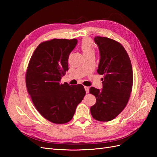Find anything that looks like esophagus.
I'll list each match as a JSON object with an SVG mask.
<instances>
[{"label":"esophagus","instance_id":"esophagus-1","mask_svg":"<svg viewBox=\"0 0 157 157\" xmlns=\"http://www.w3.org/2000/svg\"><path fill=\"white\" fill-rule=\"evenodd\" d=\"M84 87L85 90H86V93H88V92H89V87H88V86H84Z\"/></svg>","mask_w":157,"mask_h":157}]
</instances>
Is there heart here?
<instances>
[{
	"label": "heart",
	"instance_id": "1",
	"mask_svg": "<svg viewBox=\"0 0 157 157\" xmlns=\"http://www.w3.org/2000/svg\"><path fill=\"white\" fill-rule=\"evenodd\" d=\"M84 56H86L88 55L95 54V48L93 42L90 39H84L80 45Z\"/></svg>",
	"mask_w": 157,
	"mask_h": 157
}]
</instances>
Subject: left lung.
Returning a JSON list of instances; mask_svg holds the SVG:
<instances>
[{
  "label": "left lung",
  "instance_id": "obj_1",
  "mask_svg": "<svg viewBox=\"0 0 157 157\" xmlns=\"http://www.w3.org/2000/svg\"><path fill=\"white\" fill-rule=\"evenodd\" d=\"M94 41L100 52L97 72L103 75V78L101 90L90 88V94L96 98L90 112L94 119L107 122L119 115L129 100L133 86L132 67L129 56L120 42L101 36H96Z\"/></svg>",
  "mask_w": 157,
  "mask_h": 157
}]
</instances>
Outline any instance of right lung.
Listing matches in <instances>:
<instances>
[{"label":"right lung","instance_id":"obj_1","mask_svg":"<svg viewBox=\"0 0 157 157\" xmlns=\"http://www.w3.org/2000/svg\"><path fill=\"white\" fill-rule=\"evenodd\" d=\"M77 40L54 39L41 42L29 60L25 74L27 90L36 110L54 124L72 119L86 91L82 84L60 83L68 68V58Z\"/></svg>","mask_w":157,"mask_h":157}]
</instances>
